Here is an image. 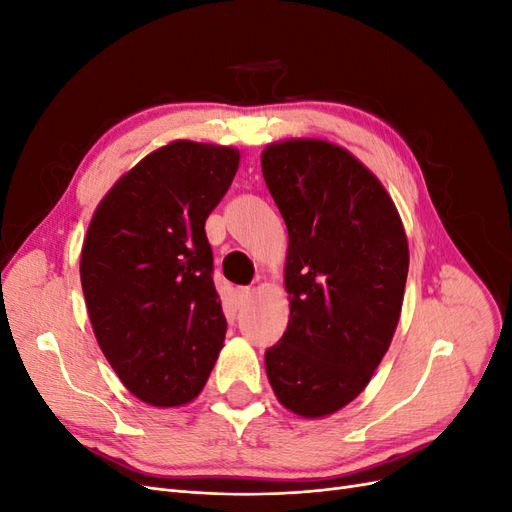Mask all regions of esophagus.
Instances as JSON below:
<instances>
[{"label": "esophagus", "mask_w": 512, "mask_h": 512, "mask_svg": "<svg viewBox=\"0 0 512 512\" xmlns=\"http://www.w3.org/2000/svg\"><path fill=\"white\" fill-rule=\"evenodd\" d=\"M250 297H252V290H250V288H239V290H237V303H239V305H243Z\"/></svg>", "instance_id": "esophagus-1"}]
</instances>
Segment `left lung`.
<instances>
[{
  "label": "left lung",
  "mask_w": 512,
  "mask_h": 512,
  "mask_svg": "<svg viewBox=\"0 0 512 512\" xmlns=\"http://www.w3.org/2000/svg\"><path fill=\"white\" fill-rule=\"evenodd\" d=\"M260 166L288 228L290 320L265 352L267 378L286 410L324 418L361 395L391 346L408 237L380 179L344 147L288 138Z\"/></svg>",
  "instance_id": "left-lung-1"
}]
</instances>
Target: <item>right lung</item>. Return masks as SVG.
I'll list each match as a JSON object with an SVG mask.
<instances>
[{"instance_id":"right-lung-1","label":"right lung","mask_w":512,"mask_h":512,"mask_svg":"<svg viewBox=\"0 0 512 512\" xmlns=\"http://www.w3.org/2000/svg\"><path fill=\"white\" fill-rule=\"evenodd\" d=\"M239 149L173 141L121 175L89 222L81 286L98 346L149 406L190 404L226 337L205 222Z\"/></svg>"}]
</instances>
